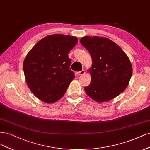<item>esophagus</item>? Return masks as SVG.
<instances>
[{
	"label": "esophagus",
	"mask_w": 150,
	"mask_h": 150,
	"mask_svg": "<svg viewBox=\"0 0 150 150\" xmlns=\"http://www.w3.org/2000/svg\"><path fill=\"white\" fill-rule=\"evenodd\" d=\"M85 74V71L84 70H82L81 71H78L76 73V74L78 75H84Z\"/></svg>",
	"instance_id": "esophagus-1"
}]
</instances>
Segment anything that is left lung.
Returning a JSON list of instances; mask_svg holds the SVG:
<instances>
[{
    "mask_svg": "<svg viewBox=\"0 0 150 150\" xmlns=\"http://www.w3.org/2000/svg\"><path fill=\"white\" fill-rule=\"evenodd\" d=\"M92 59L89 70L91 81L84 87L86 93L97 102L111 100L127 88L132 75L129 58L107 38L86 36L80 39Z\"/></svg>",
    "mask_w": 150,
    "mask_h": 150,
    "instance_id": "8db88e82",
    "label": "left lung"
}]
</instances>
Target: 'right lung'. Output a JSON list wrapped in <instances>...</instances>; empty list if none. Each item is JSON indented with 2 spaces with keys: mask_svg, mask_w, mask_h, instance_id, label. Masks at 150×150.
Masks as SVG:
<instances>
[{
  "mask_svg": "<svg viewBox=\"0 0 150 150\" xmlns=\"http://www.w3.org/2000/svg\"><path fill=\"white\" fill-rule=\"evenodd\" d=\"M76 37L48 35L28 52L23 69L27 84L34 95L47 103L60 100L75 78L69 53L76 45Z\"/></svg>",
  "mask_w": 150,
  "mask_h": 150,
  "instance_id": "add662e5",
  "label": "right lung"
}]
</instances>
